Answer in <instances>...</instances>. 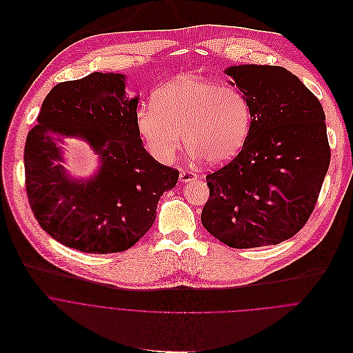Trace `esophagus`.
Here are the masks:
<instances>
[{
    "instance_id": "obj_1",
    "label": "esophagus",
    "mask_w": 353,
    "mask_h": 353,
    "mask_svg": "<svg viewBox=\"0 0 353 353\" xmlns=\"http://www.w3.org/2000/svg\"><path fill=\"white\" fill-rule=\"evenodd\" d=\"M197 179V175L192 171H186V170H182L179 172V181L181 182H190V181H194Z\"/></svg>"
}]
</instances>
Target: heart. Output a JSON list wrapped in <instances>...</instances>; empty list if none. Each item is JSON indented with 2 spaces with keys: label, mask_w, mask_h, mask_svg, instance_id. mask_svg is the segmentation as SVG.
<instances>
[{
  "label": "heart",
  "mask_w": 353,
  "mask_h": 353,
  "mask_svg": "<svg viewBox=\"0 0 353 353\" xmlns=\"http://www.w3.org/2000/svg\"><path fill=\"white\" fill-rule=\"evenodd\" d=\"M134 122L148 150L159 161L174 160L182 133L190 156L208 165H220L245 145L252 111L238 89L183 75L159 89L153 104L140 105Z\"/></svg>",
  "instance_id": "1"
}]
</instances>
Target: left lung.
I'll return each mask as SVG.
<instances>
[{
    "label": "left lung",
    "instance_id": "left-lung-1",
    "mask_svg": "<svg viewBox=\"0 0 353 353\" xmlns=\"http://www.w3.org/2000/svg\"><path fill=\"white\" fill-rule=\"evenodd\" d=\"M250 104L252 122L238 156L205 176L203 227L235 249L276 245L313 213L330 165L325 115L317 97L288 69L227 68Z\"/></svg>",
    "mask_w": 353,
    "mask_h": 353
}]
</instances>
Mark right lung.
<instances>
[{"mask_svg":"<svg viewBox=\"0 0 353 353\" xmlns=\"http://www.w3.org/2000/svg\"><path fill=\"white\" fill-rule=\"evenodd\" d=\"M139 99L125 96V77L93 72L61 82L43 101L25 145V183L40 227L59 243L85 253L132 248L153 225L157 203L179 171L156 161L136 129ZM85 139L99 156L90 180L63 167L61 145Z\"/></svg>","mask_w":353,"mask_h":353,"instance_id":"obj_1","label":"right lung"}]
</instances>
